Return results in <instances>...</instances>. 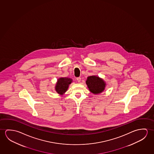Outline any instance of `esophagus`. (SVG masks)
Returning <instances> with one entry per match:
<instances>
[{"label":"esophagus","instance_id":"obj_1","mask_svg":"<svg viewBox=\"0 0 154 154\" xmlns=\"http://www.w3.org/2000/svg\"><path fill=\"white\" fill-rule=\"evenodd\" d=\"M81 80V78H80V77H79V78H76V80H77V81H78V82H80Z\"/></svg>","mask_w":154,"mask_h":154}]
</instances>
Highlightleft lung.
Masks as SVG:
<instances>
[{
    "instance_id": "8db88e82",
    "label": "left lung",
    "mask_w": 154,
    "mask_h": 154,
    "mask_svg": "<svg viewBox=\"0 0 154 154\" xmlns=\"http://www.w3.org/2000/svg\"><path fill=\"white\" fill-rule=\"evenodd\" d=\"M85 83L89 91L95 95L102 93L106 85L103 79L96 75L88 76Z\"/></svg>"
}]
</instances>
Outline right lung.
<instances>
[{"instance_id": "1", "label": "right lung", "mask_w": 154, "mask_h": 154, "mask_svg": "<svg viewBox=\"0 0 154 154\" xmlns=\"http://www.w3.org/2000/svg\"><path fill=\"white\" fill-rule=\"evenodd\" d=\"M73 82L72 79L69 78H60L57 80L54 87L55 91L60 95H63L67 91L69 85Z\"/></svg>"}]
</instances>
